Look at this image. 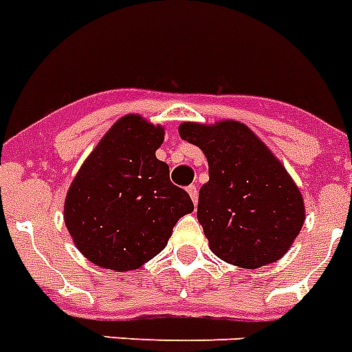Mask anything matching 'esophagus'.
Returning <instances> with one entry per match:
<instances>
[{
  "label": "esophagus",
  "instance_id": "obj_1",
  "mask_svg": "<svg viewBox=\"0 0 352 352\" xmlns=\"http://www.w3.org/2000/svg\"><path fill=\"white\" fill-rule=\"evenodd\" d=\"M188 193H190V197H191V200H193V204L199 202V188H197V186H195V184L188 186Z\"/></svg>",
  "mask_w": 352,
  "mask_h": 352
}]
</instances>
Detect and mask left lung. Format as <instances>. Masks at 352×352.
Returning <instances> with one entry per match:
<instances>
[{
  "mask_svg": "<svg viewBox=\"0 0 352 352\" xmlns=\"http://www.w3.org/2000/svg\"><path fill=\"white\" fill-rule=\"evenodd\" d=\"M179 134L208 157L197 218L218 258L243 268L277 261L304 223V202L288 171L238 121L182 123Z\"/></svg>",
  "mask_w": 352,
  "mask_h": 352,
  "instance_id": "1",
  "label": "left lung"
}]
</instances>
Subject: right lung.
<instances>
[{
  "mask_svg": "<svg viewBox=\"0 0 352 352\" xmlns=\"http://www.w3.org/2000/svg\"><path fill=\"white\" fill-rule=\"evenodd\" d=\"M161 126L123 116L103 135L67 191L64 221L85 258L109 270H134L157 256L184 214L190 195L171 184L155 157Z\"/></svg>",
  "mask_w": 352,
  "mask_h": 352,
  "instance_id": "obj_1",
  "label": "right lung"
}]
</instances>
